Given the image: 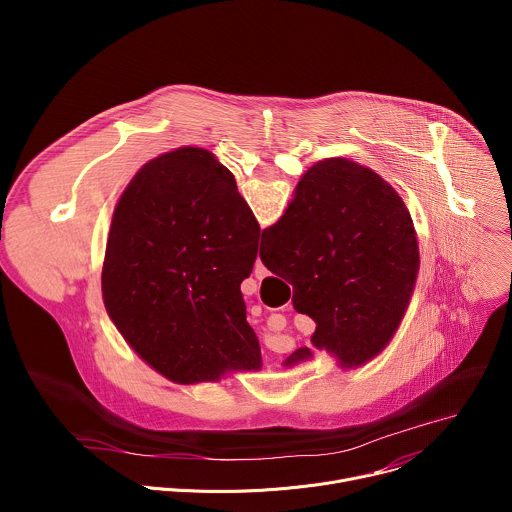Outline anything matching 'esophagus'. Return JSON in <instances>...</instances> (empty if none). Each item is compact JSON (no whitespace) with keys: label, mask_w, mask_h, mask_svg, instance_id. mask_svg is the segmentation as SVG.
I'll list each match as a JSON object with an SVG mask.
<instances>
[{"label":"esophagus","mask_w":512,"mask_h":512,"mask_svg":"<svg viewBox=\"0 0 512 512\" xmlns=\"http://www.w3.org/2000/svg\"><path fill=\"white\" fill-rule=\"evenodd\" d=\"M265 275H267V269H265V265L261 263V259H257V261H255V277H257V279H263Z\"/></svg>","instance_id":"34e87169"}]
</instances>
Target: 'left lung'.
I'll list each match as a JSON object with an SVG mask.
<instances>
[{"label":"left lung","mask_w":512,"mask_h":512,"mask_svg":"<svg viewBox=\"0 0 512 512\" xmlns=\"http://www.w3.org/2000/svg\"><path fill=\"white\" fill-rule=\"evenodd\" d=\"M259 223L233 174L202 148L145 164L121 194L103 261V302L125 342L178 385L259 371L241 281Z\"/></svg>","instance_id":"left-lung-1"}]
</instances>
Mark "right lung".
I'll return each mask as SVG.
<instances>
[{
    "label": "right lung",
    "mask_w": 512,
    "mask_h": 512,
    "mask_svg": "<svg viewBox=\"0 0 512 512\" xmlns=\"http://www.w3.org/2000/svg\"><path fill=\"white\" fill-rule=\"evenodd\" d=\"M263 265L294 285V308L316 322L312 344L344 369L373 360L397 332L419 271L411 214L371 168L314 164L279 221L263 231ZM304 346L283 362L312 358Z\"/></svg>",
    "instance_id": "add662e5"
}]
</instances>
